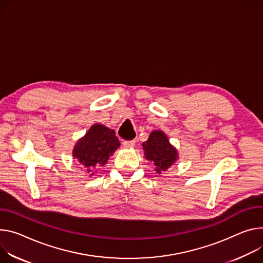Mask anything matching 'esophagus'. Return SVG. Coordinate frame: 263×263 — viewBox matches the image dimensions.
Segmentation results:
<instances>
[{
	"label": "esophagus",
	"mask_w": 263,
	"mask_h": 263,
	"mask_svg": "<svg viewBox=\"0 0 263 263\" xmlns=\"http://www.w3.org/2000/svg\"><path fill=\"white\" fill-rule=\"evenodd\" d=\"M123 146L124 148H132L135 146V140L132 139V140H124L123 141Z\"/></svg>",
	"instance_id": "obj_1"
}]
</instances>
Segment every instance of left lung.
I'll use <instances>...</instances> for the list:
<instances>
[{
  "label": "left lung",
  "instance_id": "left-lung-1",
  "mask_svg": "<svg viewBox=\"0 0 263 263\" xmlns=\"http://www.w3.org/2000/svg\"><path fill=\"white\" fill-rule=\"evenodd\" d=\"M142 148L146 158L154 162L158 174L170 168L177 158L176 149L170 145L168 137L162 131H153L149 139L142 144Z\"/></svg>",
  "mask_w": 263,
  "mask_h": 263
}]
</instances>
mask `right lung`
I'll use <instances>...</instances> for the list:
<instances>
[{
	"label": "right lung",
	"mask_w": 263,
	"mask_h": 263,
	"mask_svg": "<svg viewBox=\"0 0 263 263\" xmlns=\"http://www.w3.org/2000/svg\"><path fill=\"white\" fill-rule=\"evenodd\" d=\"M119 145L121 142L113 130L97 124L78 141L73 149V156L93 175L92 171L104 165Z\"/></svg>",
	"instance_id": "add662e5"
}]
</instances>
